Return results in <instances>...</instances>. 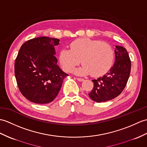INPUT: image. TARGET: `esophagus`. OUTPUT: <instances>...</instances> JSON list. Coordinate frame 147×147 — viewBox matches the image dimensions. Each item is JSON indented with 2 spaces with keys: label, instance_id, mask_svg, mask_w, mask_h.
I'll list each match as a JSON object with an SVG mask.
<instances>
[{
  "label": "esophagus",
  "instance_id": "esophagus-1",
  "mask_svg": "<svg viewBox=\"0 0 147 147\" xmlns=\"http://www.w3.org/2000/svg\"><path fill=\"white\" fill-rule=\"evenodd\" d=\"M76 80L78 81H80V82H82L84 81V79H83V78H77Z\"/></svg>",
  "mask_w": 147,
  "mask_h": 147
}]
</instances>
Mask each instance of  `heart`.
<instances>
[{"instance_id": "obj_1", "label": "heart", "mask_w": 147, "mask_h": 147, "mask_svg": "<svg viewBox=\"0 0 147 147\" xmlns=\"http://www.w3.org/2000/svg\"><path fill=\"white\" fill-rule=\"evenodd\" d=\"M70 47L71 49H61L59 55V63L66 72H70L81 61L83 66L75 69L74 74H91L93 77H99L107 73L112 66L114 51L108 43L83 37L74 40Z\"/></svg>"}]
</instances>
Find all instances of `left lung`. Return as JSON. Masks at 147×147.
I'll return each mask as SVG.
<instances>
[{
    "label": "left lung",
    "instance_id": "left-lung-1",
    "mask_svg": "<svg viewBox=\"0 0 147 147\" xmlns=\"http://www.w3.org/2000/svg\"><path fill=\"white\" fill-rule=\"evenodd\" d=\"M115 53V63L108 72L103 76L92 80L94 87L88 95L92 100L98 103L117 97L124 90L128 80L131 61L127 49L116 46Z\"/></svg>",
    "mask_w": 147,
    "mask_h": 147
}]
</instances>
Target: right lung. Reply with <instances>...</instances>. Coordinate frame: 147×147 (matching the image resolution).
<instances>
[{"instance_id": "add662e5", "label": "right lung", "mask_w": 147, "mask_h": 147, "mask_svg": "<svg viewBox=\"0 0 147 147\" xmlns=\"http://www.w3.org/2000/svg\"><path fill=\"white\" fill-rule=\"evenodd\" d=\"M59 39L39 37L22 44L15 61V76L19 89L27 100L37 104L56 98L68 74L57 64L54 46Z\"/></svg>"}]
</instances>
